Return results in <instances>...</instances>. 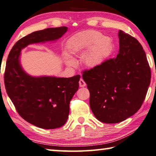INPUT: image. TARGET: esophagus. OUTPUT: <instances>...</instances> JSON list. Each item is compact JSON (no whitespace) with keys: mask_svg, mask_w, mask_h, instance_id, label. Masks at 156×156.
Masks as SVG:
<instances>
[{"mask_svg":"<svg viewBox=\"0 0 156 156\" xmlns=\"http://www.w3.org/2000/svg\"><path fill=\"white\" fill-rule=\"evenodd\" d=\"M79 86H80V87H84L86 86L85 82L83 80L82 78H80V80H79Z\"/></svg>","mask_w":156,"mask_h":156,"instance_id":"obj_1","label":"esophagus"}]
</instances>
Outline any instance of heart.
I'll use <instances>...</instances> for the list:
<instances>
[{"label":"heart","mask_w":156,"mask_h":156,"mask_svg":"<svg viewBox=\"0 0 156 156\" xmlns=\"http://www.w3.org/2000/svg\"><path fill=\"white\" fill-rule=\"evenodd\" d=\"M112 41L108 37H103L101 33L93 30H88L78 34L73 40V51L86 52L83 62L88 67L94 68L101 65L112 53ZM66 62L69 66L76 65L75 61L65 55Z\"/></svg>","instance_id":"1"}]
</instances>
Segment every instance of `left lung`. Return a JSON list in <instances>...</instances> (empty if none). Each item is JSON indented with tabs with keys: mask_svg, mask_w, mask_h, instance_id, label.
Wrapping results in <instances>:
<instances>
[{
	"mask_svg": "<svg viewBox=\"0 0 156 156\" xmlns=\"http://www.w3.org/2000/svg\"><path fill=\"white\" fill-rule=\"evenodd\" d=\"M118 35L117 58L83 71L90 94L91 110L105 123L121 122L137 112L151 83V69L142 45L122 30Z\"/></svg>",
	"mask_w": 156,
	"mask_h": 156,
	"instance_id": "1",
	"label": "left lung"
}]
</instances>
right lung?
Segmentation results:
<instances>
[{
	"mask_svg": "<svg viewBox=\"0 0 156 156\" xmlns=\"http://www.w3.org/2000/svg\"><path fill=\"white\" fill-rule=\"evenodd\" d=\"M67 27L35 31L21 38L12 47L6 62L4 82L7 95L21 117L35 126L54 129L65 124L69 104L78 90L80 76L71 78L33 77L19 62L21 49L29 44L53 41L67 31Z\"/></svg>",
	"mask_w": 156,
	"mask_h": 156,
	"instance_id": "add662e5",
	"label": "right lung"
}]
</instances>
